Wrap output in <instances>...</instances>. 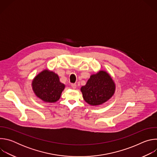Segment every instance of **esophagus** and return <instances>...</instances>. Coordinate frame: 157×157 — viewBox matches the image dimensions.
I'll return each instance as SVG.
<instances>
[{
  "label": "esophagus",
  "mask_w": 157,
  "mask_h": 157,
  "mask_svg": "<svg viewBox=\"0 0 157 157\" xmlns=\"http://www.w3.org/2000/svg\"><path fill=\"white\" fill-rule=\"evenodd\" d=\"M71 87L73 89H76V84H71Z\"/></svg>",
  "instance_id": "34e87169"
}]
</instances>
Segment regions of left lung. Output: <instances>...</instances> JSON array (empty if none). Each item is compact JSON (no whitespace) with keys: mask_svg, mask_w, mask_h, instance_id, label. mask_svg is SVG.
<instances>
[{"mask_svg":"<svg viewBox=\"0 0 157 157\" xmlns=\"http://www.w3.org/2000/svg\"><path fill=\"white\" fill-rule=\"evenodd\" d=\"M116 84L105 71H99L90 76L81 88L84 100L91 105H101L108 101L115 93Z\"/></svg>","mask_w":157,"mask_h":157,"instance_id":"1","label":"left lung"}]
</instances>
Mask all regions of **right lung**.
<instances>
[{"mask_svg":"<svg viewBox=\"0 0 157 157\" xmlns=\"http://www.w3.org/2000/svg\"><path fill=\"white\" fill-rule=\"evenodd\" d=\"M35 95L46 102H55L59 100L65 85L59 81L57 74L44 70L36 75L32 83Z\"/></svg>","mask_w":157,"mask_h":157,"instance_id":"right-lung-1","label":"right lung"}]
</instances>
